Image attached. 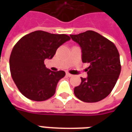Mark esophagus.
Returning a JSON list of instances; mask_svg holds the SVG:
<instances>
[{
  "mask_svg": "<svg viewBox=\"0 0 132 132\" xmlns=\"http://www.w3.org/2000/svg\"><path fill=\"white\" fill-rule=\"evenodd\" d=\"M66 75L68 76V77H72V76H73V75L71 74V73H68V72L66 73Z\"/></svg>",
  "mask_w": 132,
  "mask_h": 132,
  "instance_id": "esophagus-1",
  "label": "esophagus"
}]
</instances>
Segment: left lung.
<instances>
[{
	"label": "left lung",
	"instance_id": "left-lung-1",
	"mask_svg": "<svg viewBox=\"0 0 132 132\" xmlns=\"http://www.w3.org/2000/svg\"><path fill=\"white\" fill-rule=\"evenodd\" d=\"M79 44L83 63H88V76L74 88V94L81 101L96 102L110 94L121 71L119 54L115 45L103 36L92 30L71 35Z\"/></svg>",
	"mask_w": 132,
	"mask_h": 132
}]
</instances>
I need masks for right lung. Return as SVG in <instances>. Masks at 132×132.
Instances as JSON below:
<instances>
[{"label": "right lung", "instance_id": "obj_1", "mask_svg": "<svg viewBox=\"0 0 132 132\" xmlns=\"http://www.w3.org/2000/svg\"><path fill=\"white\" fill-rule=\"evenodd\" d=\"M71 39L66 35L38 30L25 35L13 47L10 56L11 76L22 94L35 101H44L54 95L63 71H52L44 65L57 49Z\"/></svg>", "mask_w": 132, "mask_h": 132}]
</instances>
